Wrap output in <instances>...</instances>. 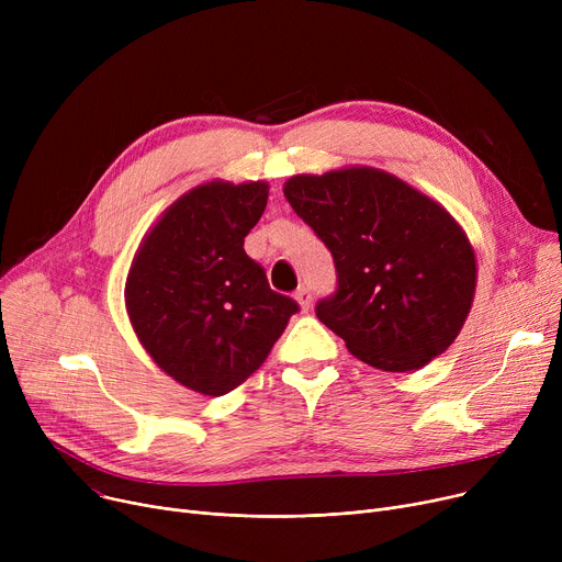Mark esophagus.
<instances>
[{"label": "esophagus", "instance_id": "esophagus-1", "mask_svg": "<svg viewBox=\"0 0 562 562\" xmlns=\"http://www.w3.org/2000/svg\"><path fill=\"white\" fill-rule=\"evenodd\" d=\"M296 301H299L301 310H310V305H312V291H310L307 286H299V291H296Z\"/></svg>", "mask_w": 562, "mask_h": 562}]
</instances>
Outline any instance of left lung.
<instances>
[{
	"instance_id": "left-lung-1",
	"label": "left lung",
	"mask_w": 562,
	"mask_h": 562,
	"mask_svg": "<svg viewBox=\"0 0 562 562\" xmlns=\"http://www.w3.org/2000/svg\"><path fill=\"white\" fill-rule=\"evenodd\" d=\"M284 198L333 252L337 291L316 316L352 356L403 373L453 344L474 303L476 257L445 206L369 166L296 175Z\"/></svg>"
}]
</instances>
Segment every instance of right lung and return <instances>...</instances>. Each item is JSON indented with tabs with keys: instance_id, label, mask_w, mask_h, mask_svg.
Here are the masks:
<instances>
[{
	"instance_id": "right-lung-1",
	"label": "right lung",
	"mask_w": 562,
	"mask_h": 562,
	"mask_svg": "<svg viewBox=\"0 0 562 562\" xmlns=\"http://www.w3.org/2000/svg\"><path fill=\"white\" fill-rule=\"evenodd\" d=\"M266 200V182L200 184L168 206L134 255L125 282L134 333L193 392L239 387L299 312L244 250Z\"/></svg>"
}]
</instances>
